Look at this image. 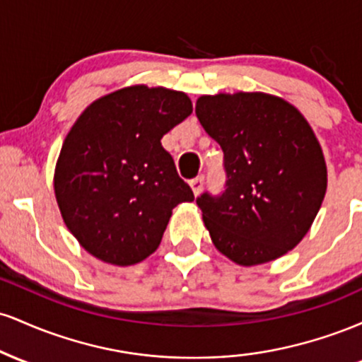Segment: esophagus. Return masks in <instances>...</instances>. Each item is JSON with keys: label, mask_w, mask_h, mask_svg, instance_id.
<instances>
[{"label": "esophagus", "mask_w": 362, "mask_h": 362, "mask_svg": "<svg viewBox=\"0 0 362 362\" xmlns=\"http://www.w3.org/2000/svg\"><path fill=\"white\" fill-rule=\"evenodd\" d=\"M202 185H204V175H199V177H195V178H192V180H190V187H192L194 195L201 194Z\"/></svg>", "instance_id": "34e87169"}]
</instances>
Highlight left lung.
Masks as SVG:
<instances>
[{
	"label": "left lung",
	"mask_w": 362,
	"mask_h": 362,
	"mask_svg": "<svg viewBox=\"0 0 362 362\" xmlns=\"http://www.w3.org/2000/svg\"><path fill=\"white\" fill-rule=\"evenodd\" d=\"M195 115L224 153V192L197 197L214 247L245 267L293 250L327 192L325 158L308 120L262 91L202 95Z\"/></svg>",
	"instance_id": "obj_1"
}]
</instances>
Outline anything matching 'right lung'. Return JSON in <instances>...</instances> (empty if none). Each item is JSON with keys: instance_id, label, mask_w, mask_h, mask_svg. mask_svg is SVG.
<instances>
[{"instance_id": "1", "label": "right lung", "mask_w": 362, "mask_h": 362, "mask_svg": "<svg viewBox=\"0 0 362 362\" xmlns=\"http://www.w3.org/2000/svg\"><path fill=\"white\" fill-rule=\"evenodd\" d=\"M192 114L184 91L134 85L90 103L62 143L54 194L64 224L98 260L134 265L156 250L172 209L192 202L161 138Z\"/></svg>"}]
</instances>
